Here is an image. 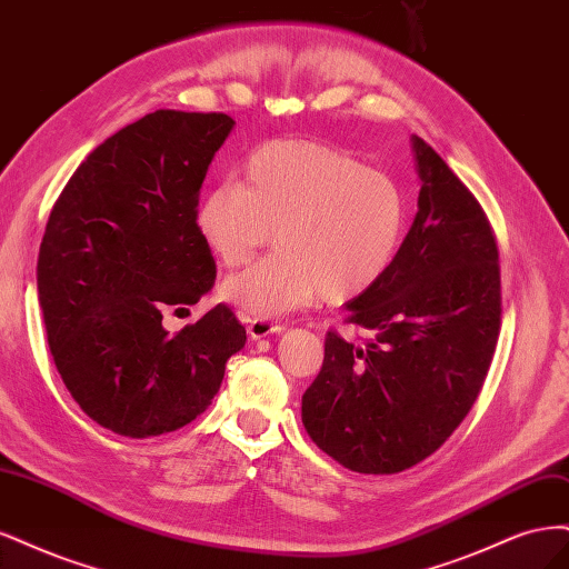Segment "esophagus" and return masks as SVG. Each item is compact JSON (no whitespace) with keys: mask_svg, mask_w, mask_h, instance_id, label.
<instances>
[{"mask_svg":"<svg viewBox=\"0 0 569 569\" xmlns=\"http://www.w3.org/2000/svg\"><path fill=\"white\" fill-rule=\"evenodd\" d=\"M246 323H248V336L252 338V340H262V338H267V336H271V333H281L283 331V326L279 323V321H269V319H246Z\"/></svg>","mask_w":569,"mask_h":569,"instance_id":"obj_1","label":"esophagus"}]
</instances>
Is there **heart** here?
I'll use <instances>...</instances> for the list:
<instances>
[{
	"label": "heart",
	"mask_w": 569,
	"mask_h": 569,
	"mask_svg": "<svg viewBox=\"0 0 569 569\" xmlns=\"http://www.w3.org/2000/svg\"><path fill=\"white\" fill-rule=\"evenodd\" d=\"M409 222L397 181L331 146L271 141L254 151L236 184H219L196 206V231L214 258L241 267L222 296L246 315L273 319L323 298L350 302L392 267Z\"/></svg>",
	"instance_id": "b5f03b06"
}]
</instances>
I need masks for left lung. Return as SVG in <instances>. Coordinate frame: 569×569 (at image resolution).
<instances>
[{"label": "left lung", "mask_w": 569, "mask_h": 569, "mask_svg": "<svg viewBox=\"0 0 569 569\" xmlns=\"http://www.w3.org/2000/svg\"><path fill=\"white\" fill-rule=\"evenodd\" d=\"M418 212L388 273L345 305L355 345L328 331L302 395L317 447L355 472L392 475L447 442L478 399L501 326L499 248L475 196L411 137Z\"/></svg>", "instance_id": "left-lung-1"}]
</instances>
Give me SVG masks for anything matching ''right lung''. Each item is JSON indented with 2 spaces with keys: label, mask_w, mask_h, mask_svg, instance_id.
I'll return each instance as SVG.
<instances>
[{
  "label": "right lung",
  "mask_w": 569,
  "mask_h": 569,
  "mask_svg": "<svg viewBox=\"0 0 569 569\" xmlns=\"http://www.w3.org/2000/svg\"><path fill=\"white\" fill-rule=\"evenodd\" d=\"M224 113L156 111L87 156L53 206L38 292L53 363L80 409L122 437L184 428L219 392L246 328L227 305L170 336L214 286L196 206Z\"/></svg>",
  "instance_id": "1"
}]
</instances>
